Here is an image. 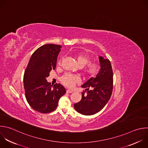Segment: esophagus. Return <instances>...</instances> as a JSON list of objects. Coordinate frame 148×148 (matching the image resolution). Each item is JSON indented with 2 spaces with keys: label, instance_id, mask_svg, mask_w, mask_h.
I'll return each mask as SVG.
<instances>
[{
  "label": "esophagus",
  "instance_id": "obj_1",
  "mask_svg": "<svg viewBox=\"0 0 148 148\" xmlns=\"http://www.w3.org/2000/svg\"><path fill=\"white\" fill-rule=\"evenodd\" d=\"M73 90H70V89H67V93H73Z\"/></svg>",
  "mask_w": 148,
  "mask_h": 148
}]
</instances>
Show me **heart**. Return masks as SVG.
<instances>
[{"instance_id": "b5f03b06", "label": "heart", "mask_w": 148, "mask_h": 148, "mask_svg": "<svg viewBox=\"0 0 148 148\" xmlns=\"http://www.w3.org/2000/svg\"><path fill=\"white\" fill-rule=\"evenodd\" d=\"M75 58L79 67H82L86 64L82 70L83 74L85 75L92 77L99 71L100 69L99 64L96 62H89L88 64L89 61V58L86 55L81 53H77L75 56ZM60 63L61 61L59 60L58 64L60 65ZM61 81L67 87L72 88L75 84H78L80 82V79L77 75L71 74H66L62 77Z\"/></svg>"}]
</instances>
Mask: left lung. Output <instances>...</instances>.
Listing matches in <instances>:
<instances>
[{
	"mask_svg": "<svg viewBox=\"0 0 148 148\" xmlns=\"http://www.w3.org/2000/svg\"><path fill=\"white\" fill-rule=\"evenodd\" d=\"M99 59L101 65L99 73L95 78H89L81 85L82 88H86L85 92H82L81 100L74 105L75 110L83 115H93L101 111L112 93L113 74L111 63L102 56ZM90 87L92 89L89 90Z\"/></svg>",
	"mask_w": 148,
	"mask_h": 148,
	"instance_id": "1",
	"label": "left lung"
}]
</instances>
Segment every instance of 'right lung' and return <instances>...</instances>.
Returning a JSON list of instances; mask_svg holds the SVG:
<instances>
[{
	"instance_id": "right-lung-1",
	"label": "right lung",
	"mask_w": 148,
	"mask_h": 148,
	"mask_svg": "<svg viewBox=\"0 0 148 148\" xmlns=\"http://www.w3.org/2000/svg\"><path fill=\"white\" fill-rule=\"evenodd\" d=\"M60 45H44L33 53L24 74L23 82L26 99L35 110L42 113L54 111L65 88L60 84L51 85L46 78L56 66Z\"/></svg>"
}]
</instances>
